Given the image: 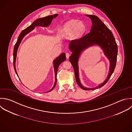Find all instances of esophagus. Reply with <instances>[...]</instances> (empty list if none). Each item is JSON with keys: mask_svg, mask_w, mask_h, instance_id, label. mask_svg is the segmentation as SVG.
<instances>
[{"mask_svg": "<svg viewBox=\"0 0 132 132\" xmlns=\"http://www.w3.org/2000/svg\"><path fill=\"white\" fill-rule=\"evenodd\" d=\"M69 56H70V54L69 53H66V58L67 59H68L69 58Z\"/></svg>", "mask_w": 132, "mask_h": 132, "instance_id": "1", "label": "esophagus"}]
</instances>
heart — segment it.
<instances>
[{
    "label": "heart",
    "mask_w": 132,
    "mask_h": 132,
    "mask_svg": "<svg viewBox=\"0 0 132 132\" xmlns=\"http://www.w3.org/2000/svg\"><path fill=\"white\" fill-rule=\"evenodd\" d=\"M85 29V26L82 22L72 19L69 20L65 24L64 31L66 34L71 35L73 33L75 30L76 35L79 36L84 32Z\"/></svg>",
    "instance_id": "1"
}]
</instances>
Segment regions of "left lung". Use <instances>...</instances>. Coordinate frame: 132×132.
<instances>
[{
  "mask_svg": "<svg viewBox=\"0 0 132 132\" xmlns=\"http://www.w3.org/2000/svg\"><path fill=\"white\" fill-rule=\"evenodd\" d=\"M86 16L92 20L93 24L91 30L82 37L72 40L70 42L69 48L72 53L69 57V61L73 67L76 80L78 85L83 89L95 90L103 86L112 75L116 65L118 46L111 31L97 16L92 15ZM94 44L100 45L103 49L105 55L110 62V71L107 79L104 83L93 89H86L82 86L79 81L77 61L81 51Z\"/></svg>",
  "mask_w": 132,
  "mask_h": 132,
  "instance_id": "1",
  "label": "left lung"
}]
</instances>
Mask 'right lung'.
Here are the masks:
<instances>
[{"mask_svg": "<svg viewBox=\"0 0 132 132\" xmlns=\"http://www.w3.org/2000/svg\"><path fill=\"white\" fill-rule=\"evenodd\" d=\"M57 16V14H54V15H49L48 16H46L45 17H43L42 18H39L36 19L35 21H34L31 25L26 28L25 29L23 30L20 34H19L18 38L17 39V40L14 46V50H13V65H14V68L15 70V71L17 75L16 68H15V61H16V54H17V51L18 49V48L19 47V45L20 43H21L22 38L23 37L29 32L32 31L36 26H42V27H47L48 26L50 25L51 23L53 18H55ZM66 60V55L65 53H63L61 54L57 59H56L54 61V71H55V83L54 85V86L53 88L49 91H51L53 89L54 87L56 85V75H57V69L59 65L64 61H65ZM18 76V75H17Z\"/></svg>", "mask_w": 132, "mask_h": 132, "instance_id": "1", "label": "right lung"}]
</instances>
